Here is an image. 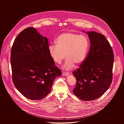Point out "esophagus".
<instances>
[{
  "mask_svg": "<svg viewBox=\"0 0 124 124\" xmlns=\"http://www.w3.org/2000/svg\"><path fill=\"white\" fill-rule=\"evenodd\" d=\"M69 75V73H67V72H63L62 73V75L63 76H67Z\"/></svg>",
  "mask_w": 124,
  "mask_h": 124,
  "instance_id": "esophagus-1",
  "label": "esophagus"
}]
</instances>
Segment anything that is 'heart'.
<instances>
[{"mask_svg": "<svg viewBox=\"0 0 124 124\" xmlns=\"http://www.w3.org/2000/svg\"><path fill=\"white\" fill-rule=\"evenodd\" d=\"M56 46L51 45L48 50L54 61L60 64L67 58L63 68L70 70L76 65L82 64L86 58L88 51V39L86 36L72 32H65L58 37Z\"/></svg>", "mask_w": 124, "mask_h": 124, "instance_id": "1", "label": "heart"}]
</instances>
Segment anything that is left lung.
Here are the masks:
<instances>
[{
	"mask_svg": "<svg viewBox=\"0 0 124 124\" xmlns=\"http://www.w3.org/2000/svg\"><path fill=\"white\" fill-rule=\"evenodd\" d=\"M85 33L91 46L84 63L72 72L77 80L73 92L82 100L92 101L104 94L111 84L114 55L105 36L94 31Z\"/></svg>",
	"mask_w": 124,
	"mask_h": 124,
	"instance_id": "8db88e82",
	"label": "left lung"
}]
</instances>
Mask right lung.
Returning a JSON list of instances; mask_svg holds the SVG:
<instances>
[{
    "instance_id": "obj_1",
    "label": "right lung",
    "mask_w": 124,
    "mask_h": 124,
    "mask_svg": "<svg viewBox=\"0 0 124 124\" xmlns=\"http://www.w3.org/2000/svg\"><path fill=\"white\" fill-rule=\"evenodd\" d=\"M47 38L28 27L15 39L11 49V63L14 85L26 98L40 100L48 94L54 80L61 71L55 66Z\"/></svg>"
}]
</instances>
